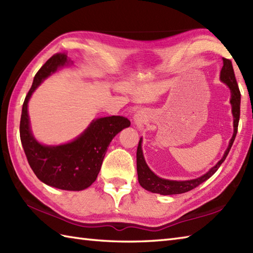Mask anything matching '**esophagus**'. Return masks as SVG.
Returning a JSON list of instances; mask_svg holds the SVG:
<instances>
[{
	"instance_id": "esophagus-1",
	"label": "esophagus",
	"mask_w": 253,
	"mask_h": 253,
	"mask_svg": "<svg viewBox=\"0 0 253 253\" xmlns=\"http://www.w3.org/2000/svg\"><path fill=\"white\" fill-rule=\"evenodd\" d=\"M133 121H135L136 126L139 128V129H142L144 127V125L147 124V115H146V112L143 111H138L135 116H133Z\"/></svg>"
}]
</instances>
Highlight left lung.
I'll return each mask as SVG.
<instances>
[{"label": "left lung", "instance_id": "obj_1", "mask_svg": "<svg viewBox=\"0 0 253 253\" xmlns=\"http://www.w3.org/2000/svg\"><path fill=\"white\" fill-rule=\"evenodd\" d=\"M219 79L221 82L227 85L230 90V104H232V113L234 117V133L232 139L229 140V144L225 151L223 158L218 161L216 165L207 171L206 174L198 177L196 179L190 180H169L161 178L158 175H155L153 171L150 169L148 164L146 163V160L143 157L142 152V138H140L137 149V173H138V180L139 184L144 189L148 191H151L153 193H160L163 196H169V195H179V193H184L187 191L192 190L193 188L198 187L202 182L208 180L215 171L218 169L219 166L226 159L227 154L229 153V150L232 148L234 140L237 135L238 130V123H239V116H240V91L238 88V84L236 82L233 64L227 58L223 57V67L219 75Z\"/></svg>", "mask_w": 253, "mask_h": 253}]
</instances>
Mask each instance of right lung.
<instances>
[{"label": "right lung", "mask_w": 253, "mask_h": 253, "mask_svg": "<svg viewBox=\"0 0 253 253\" xmlns=\"http://www.w3.org/2000/svg\"><path fill=\"white\" fill-rule=\"evenodd\" d=\"M71 65L66 54L58 53L38 71L24 101L19 132L27 160L38 178L57 189L80 191L96 179L112 139L129 127L130 122L124 116L101 117L91 122L87 129L71 142L46 146L38 141L30 129L28 102L44 79L57 69Z\"/></svg>", "instance_id": "obj_1"}]
</instances>
